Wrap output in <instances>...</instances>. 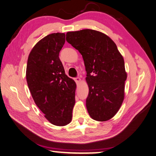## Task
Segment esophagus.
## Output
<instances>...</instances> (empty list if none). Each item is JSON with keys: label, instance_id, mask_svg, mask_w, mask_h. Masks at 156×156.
<instances>
[{"label": "esophagus", "instance_id": "obj_1", "mask_svg": "<svg viewBox=\"0 0 156 156\" xmlns=\"http://www.w3.org/2000/svg\"><path fill=\"white\" fill-rule=\"evenodd\" d=\"M74 80H75V82H76V84H78L79 83L81 82V79H80V78L78 77V78H74Z\"/></svg>", "mask_w": 156, "mask_h": 156}]
</instances>
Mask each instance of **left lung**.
<instances>
[{"mask_svg":"<svg viewBox=\"0 0 156 156\" xmlns=\"http://www.w3.org/2000/svg\"><path fill=\"white\" fill-rule=\"evenodd\" d=\"M66 41L78 50L84 62L89 88L86 108L90 116L99 122L109 120L124 99L127 73L124 58L114 42L99 31L68 32Z\"/></svg>","mask_w":156,"mask_h":156,"instance_id":"1","label":"left lung"}]
</instances>
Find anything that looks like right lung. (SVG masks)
<instances>
[{"instance_id":"right-lung-1","label":"right lung","mask_w":156,"mask_h":156,"mask_svg":"<svg viewBox=\"0 0 156 156\" xmlns=\"http://www.w3.org/2000/svg\"><path fill=\"white\" fill-rule=\"evenodd\" d=\"M64 33H52L32 48L27 61L26 78L36 105L47 120L57 126L70 123L76 84L65 74L59 52Z\"/></svg>"}]
</instances>
